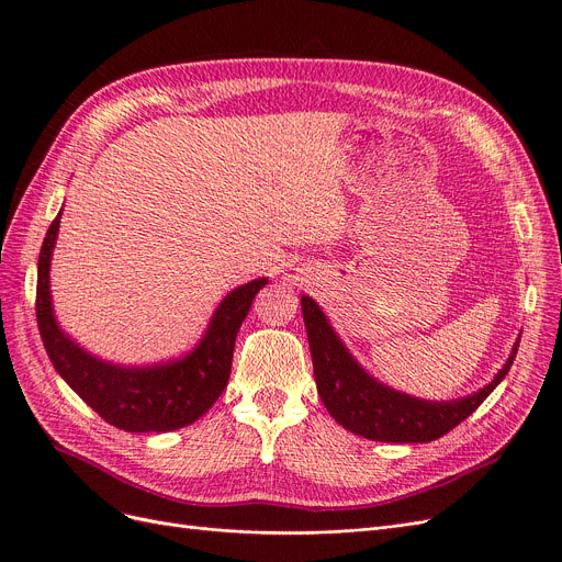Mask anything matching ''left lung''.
<instances>
[{"mask_svg":"<svg viewBox=\"0 0 562 562\" xmlns=\"http://www.w3.org/2000/svg\"><path fill=\"white\" fill-rule=\"evenodd\" d=\"M317 394L347 431L376 442H431L468 419L497 387L515 360L519 338L504 368L479 392L453 402H428L374 379L349 353L313 296H302Z\"/></svg>","mask_w":562,"mask_h":562,"instance_id":"1","label":"left lung"}]
</instances>
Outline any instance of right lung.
<instances>
[{"instance_id": "obj_1", "label": "right lung", "mask_w": 562, "mask_h": 562, "mask_svg": "<svg viewBox=\"0 0 562 562\" xmlns=\"http://www.w3.org/2000/svg\"><path fill=\"white\" fill-rule=\"evenodd\" d=\"M63 211V209H60ZM60 211L38 256L36 317L52 366L79 397L109 424L128 434H165L200 419L228 383L234 345L254 296L268 279L231 290L215 308L202 340L179 360L151 368H126L97 358L63 331L52 306L49 268L58 238Z\"/></svg>"}]
</instances>
